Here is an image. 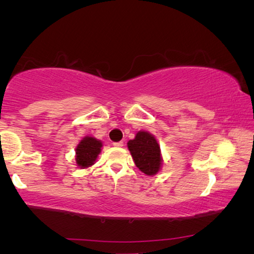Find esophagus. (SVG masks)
Wrapping results in <instances>:
<instances>
[{
    "instance_id": "34e87169",
    "label": "esophagus",
    "mask_w": 254,
    "mask_h": 254,
    "mask_svg": "<svg viewBox=\"0 0 254 254\" xmlns=\"http://www.w3.org/2000/svg\"><path fill=\"white\" fill-rule=\"evenodd\" d=\"M114 147H123V141H119V142H113Z\"/></svg>"
}]
</instances>
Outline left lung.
I'll return each mask as SVG.
<instances>
[{"label":"left lung","instance_id":"left-lung-1","mask_svg":"<svg viewBox=\"0 0 254 254\" xmlns=\"http://www.w3.org/2000/svg\"><path fill=\"white\" fill-rule=\"evenodd\" d=\"M135 166L148 176L156 175L161 165L160 147L152 134L140 131L135 137L127 142Z\"/></svg>","mask_w":254,"mask_h":254}]
</instances>
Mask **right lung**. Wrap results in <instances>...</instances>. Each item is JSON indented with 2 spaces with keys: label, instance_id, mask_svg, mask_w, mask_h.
Instances as JSON below:
<instances>
[{
  "label": "right lung",
  "instance_id": "1",
  "mask_svg": "<svg viewBox=\"0 0 254 254\" xmlns=\"http://www.w3.org/2000/svg\"><path fill=\"white\" fill-rule=\"evenodd\" d=\"M102 142L93 136H86L76 148V162L80 168H87L94 165L101 152Z\"/></svg>",
  "mask_w": 254,
  "mask_h": 254
}]
</instances>
